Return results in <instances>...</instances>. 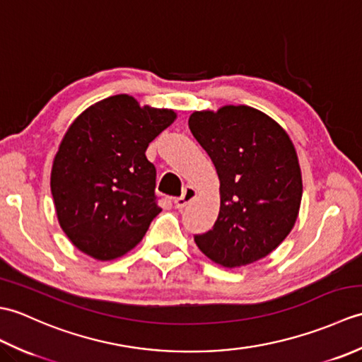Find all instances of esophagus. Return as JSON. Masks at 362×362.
<instances>
[{"label":"esophagus","instance_id":"1","mask_svg":"<svg viewBox=\"0 0 362 362\" xmlns=\"http://www.w3.org/2000/svg\"><path fill=\"white\" fill-rule=\"evenodd\" d=\"M196 196H197V191H196L193 187H187L185 191H183V194H182L180 197H177L175 201H174L175 209H177V210L185 209V206H187L191 201H194Z\"/></svg>","mask_w":362,"mask_h":362}]
</instances>
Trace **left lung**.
<instances>
[{
	"mask_svg": "<svg viewBox=\"0 0 362 362\" xmlns=\"http://www.w3.org/2000/svg\"><path fill=\"white\" fill-rule=\"evenodd\" d=\"M188 124L219 177L218 219L194 236L197 247L224 267L267 257L289 235L302 202V171L291 136L249 105L196 110Z\"/></svg>",
	"mask_w": 362,
	"mask_h": 362,
	"instance_id": "obj_1",
	"label": "left lung"
}]
</instances>
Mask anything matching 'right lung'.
<instances>
[{
  "label": "right lung",
  "instance_id": "obj_1",
  "mask_svg": "<svg viewBox=\"0 0 362 362\" xmlns=\"http://www.w3.org/2000/svg\"><path fill=\"white\" fill-rule=\"evenodd\" d=\"M175 118L173 109L115 95L66 129L52 161L51 193L60 228L86 255L117 259L143 240L161 211L146 149Z\"/></svg>",
  "mask_w": 362,
  "mask_h": 362
}]
</instances>
